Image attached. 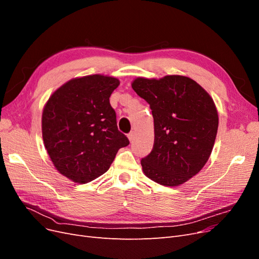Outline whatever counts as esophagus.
I'll list each match as a JSON object with an SVG mask.
<instances>
[{
	"mask_svg": "<svg viewBox=\"0 0 259 259\" xmlns=\"http://www.w3.org/2000/svg\"><path fill=\"white\" fill-rule=\"evenodd\" d=\"M127 137H128V139H130V142H133V140H134V138H135V132H134V131L131 132L130 134L127 135Z\"/></svg>",
	"mask_w": 259,
	"mask_h": 259,
	"instance_id": "obj_1",
	"label": "esophagus"
}]
</instances>
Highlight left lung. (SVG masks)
<instances>
[{
  "label": "left lung",
  "mask_w": 259,
  "mask_h": 259,
  "mask_svg": "<svg viewBox=\"0 0 259 259\" xmlns=\"http://www.w3.org/2000/svg\"><path fill=\"white\" fill-rule=\"evenodd\" d=\"M132 88L150 105L154 121L152 151L142 159L144 174L176 187L197 175L213 150L218 128L214 100L184 75L136 77Z\"/></svg>",
  "instance_id": "1"
}]
</instances>
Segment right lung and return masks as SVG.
Returning a JSON list of instances; mask_svg holds the SVG:
<instances>
[{
  "mask_svg": "<svg viewBox=\"0 0 259 259\" xmlns=\"http://www.w3.org/2000/svg\"><path fill=\"white\" fill-rule=\"evenodd\" d=\"M120 85L113 76L93 74L66 82L55 91L42 113L46 151L61 175L77 184L96 179L130 142L117 130L110 105Z\"/></svg>",
  "mask_w": 259,
  "mask_h": 259,
  "instance_id": "1",
  "label": "right lung"
}]
</instances>
